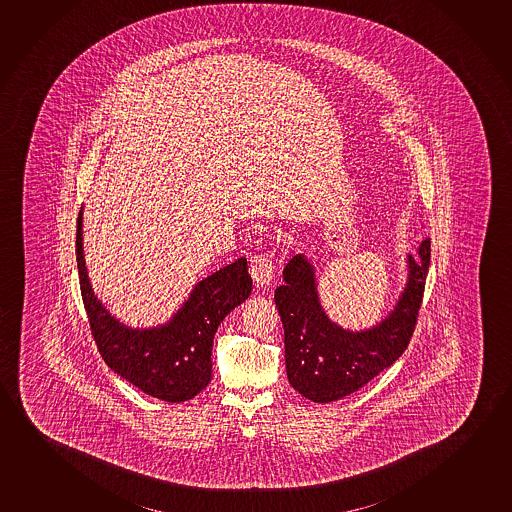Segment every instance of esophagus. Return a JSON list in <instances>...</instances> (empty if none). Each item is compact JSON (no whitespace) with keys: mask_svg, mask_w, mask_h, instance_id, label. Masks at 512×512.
I'll use <instances>...</instances> for the list:
<instances>
[{"mask_svg":"<svg viewBox=\"0 0 512 512\" xmlns=\"http://www.w3.org/2000/svg\"><path fill=\"white\" fill-rule=\"evenodd\" d=\"M252 276L255 285L262 289L267 287L269 283L273 282L275 278V262L269 255H259L257 259L253 260Z\"/></svg>","mask_w":512,"mask_h":512,"instance_id":"esophagus-1","label":"esophagus"}]
</instances>
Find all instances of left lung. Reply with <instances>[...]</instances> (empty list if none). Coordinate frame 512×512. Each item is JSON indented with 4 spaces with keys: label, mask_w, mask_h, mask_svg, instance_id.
<instances>
[{
    "label": "left lung",
    "mask_w": 512,
    "mask_h": 512,
    "mask_svg": "<svg viewBox=\"0 0 512 512\" xmlns=\"http://www.w3.org/2000/svg\"><path fill=\"white\" fill-rule=\"evenodd\" d=\"M431 243L408 255V280L393 312L377 326L349 331L320 306L312 262L296 255L283 269L285 283L275 303L285 333V368L290 386L315 403L356 393L405 352L414 333L430 269Z\"/></svg>",
    "instance_id": "1"
}]
</instances>
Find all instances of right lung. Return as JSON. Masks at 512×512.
<instances>
[{
	"label": "right lung",
	"instance_id": "obj_1",
	"mask_svg": "<svg viewBox=\"0 0 512 512\" xmlns=\"http://www.w3.org/2000/svg\"><path fill=\"white\" fill-rule=\"evenodd\" d=\"M77 269L89 327L105 364L126 382L169 403L192 400L211 380V350L220 322L252 292L246 259H237L193 287L167 324L132 329L107 312L89 283L77 218Z\"/></svg>",
	"mask_w": 512,
	"mask_h": 512
}]
</instances>
